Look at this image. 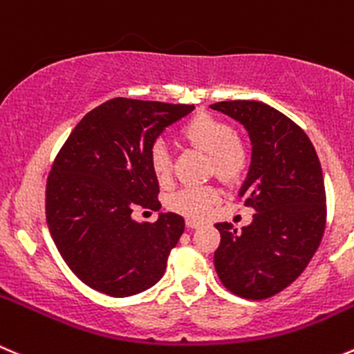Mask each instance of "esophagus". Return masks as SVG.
I'll use <instances>...</instances> for the list:
<instances>
[{"mask_svg": "<svg viewBox=\"0 0 354 354\" xmlns=\"http://www.w3.org/2000/svg\"><path fill=\"white\" fill-rule=\"evenodd\" d=\"M186 225L189 227V230H196V227H200V225H203V224H201V222H198V221H193V218H187Z\"/></svg>", "mask_w": 354, "mask_h": 354, "instance_id": "1", "label": "esophagus"}]
</instances>
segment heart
<instances>
[{"mask_svg": "<svg viewBox=\"0 0 354 354\" xmlns=\"http://www.w3.org/2000/svg\"><path fill=\"white\" fill-rule=\"evenodd\" d=\"M183 142L205 154H210L212 170L224 183H238L250 167V147L234 136L227 121L208 113H198L180 127ZM149 167L154 179L167 186L171 179V158L163 144H154L149 153ZM217 189L210 186L186 187L170 194L167 205L170 210L193 221H201L210 214L217 201Z\"/></svg>", "mask_w": 354, "mask_h": 354, "instance_id": "heart-1", "label": "heart"}]
</instances>
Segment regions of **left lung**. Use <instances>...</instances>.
Returning a JSON list of instances; mask_svg holds the SVG:
<instances>
[{"label": "left lung", "mask_w": 354, "mask_h": 354, "mask_svg": "<svg viewBox=\"0 0 354 354\" xmlns=\"http://www.w3.org/2000/svg\"><path fill=\"white\" fill-rule=\"evenodd\" d=\"M212 109L243 124L252 142L247 179L238 196L255 210L238 233L218 222L215 271L227 290L261 301L287 288L322 243L326 198L322 165L304 130L274 107L227 100Z\"/></svg>", "instance_id": "8db88e82"}]
</instances>
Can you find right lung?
I'll return each mask as SVG.
<instances>
[{"label": "right lung", "instance_id": "add662e5", "mask_svg": "<svg viewBox=\"0 0 354 354\" xmlns=\"http://www.w3.org/2000/svg\"><path fill=\"white\" fill-rule=\"evenodd\" d=\"M194 106L111 99L83 116L46 180V222L71 271L111 297L140 294L161 280L183 236L179 214L137 222V205L160 210L149 153L167 127Z\"/></svg>", "mask_w": 354, "mask_h": 354}]
</instances>
